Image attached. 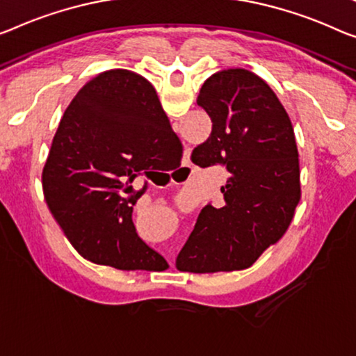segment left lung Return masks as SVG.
<instances>
[{"mask_svg":"<svg viewBox=\"0 0 356 356\" xmlns=\"http://www.w3.org/2000/svg\"><path fill=\"white\" fill-rule=\"evenodd\" d=\"M196 102L212 131L195 147L192 161L225 164L230 177L220 187L224 206L200 212L176 267L190 273L245 270L283 238L299 204L294 127L273 89L245 68L214 73Z\"/></svg>","mask_w":356,"mask_h":356,"instance_id":"obj_1","label":"left lung"}]
</instances>
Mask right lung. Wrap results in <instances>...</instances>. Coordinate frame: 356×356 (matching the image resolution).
<instances>
[{
  "label": "right lung",
  "instance_id": "1",
  "mask_svg": "<svg viewBox=\"0 0 356 356\" xmlns=\"http://www.w3.org/2000/svg\"><path fill=\"white\" fill-rule=\"evenodd\" d=\"M182 142L155 88L129 70H107L79 89L63 111L42 169L52 217L84 259L118 270L168 268L137 236L131 182L180 164Z\"/></svg>",
  "mask_w": 356,
  "mask_h": 356
}]
</instances>
